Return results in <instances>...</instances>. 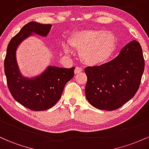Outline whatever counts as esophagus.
<instances>
[{"mask_svg": "<svg viewBox=\"0 0 149 149\" xmlns=\"http://www.w3.org/2000/svg\"><path fill=\"white\" fill-rule=\"evenodd\" d=\"M82 69L81 68H79V67H76V68H75L74 70V74H79V73H81V72H82Z\"/></svg>", "mask_w": 149, "mask_h": 149, "instance_id": "esophagus-1", "label": "esophagus"}]
</instances>
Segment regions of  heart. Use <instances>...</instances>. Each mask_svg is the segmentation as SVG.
I'll use <instances>...</instances> for the list:
<instances>
[{
  "label": "heart",
  "mask_w": 149,
  "mask_h": 149,
  "mask_svg": "<svg viewBox=\"0 0 149 149\" xmlns=\"http://www.w3.org/2000/svg\"><path fill=\"white\" fill-rule=\"evenodd\" d=\"M68 45L77 50L81 63L88 66H97L108 61L117 48V38L110 31L99 29H84L75 31L68 38ZM69 54V47L63 46Z\"/></svg>",
  "instance_id": "b5f03b06"
}]
</instances>
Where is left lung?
I'll return each instance as SVG.
<instances>
[{
    "label": "left lung",
    "mask_w": 149,
    "mask_h": 149,
    "mask_svg": "<svg viewBox=\"0 0 149 149\" xmlns=\"http://www.w3.org/2000/svg\"><path fill=\"white\" fill-rule=\"evenodd\" d=\"M143 70L141 47L138 41L133 40L111 61L85 68L86 99L97 109L108 111L118 109L136 93Z\"/></svg>",
    "instance_id": "8db88e82"
}]
</instances>
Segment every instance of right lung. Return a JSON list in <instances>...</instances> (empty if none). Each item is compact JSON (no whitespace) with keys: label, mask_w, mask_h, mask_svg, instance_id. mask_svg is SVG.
Returning <instances> with one entry per match:
<instances>
[{"label":"right lung","mask_w":149,"mask_h":149,"mask_svg":"<svg viewBox=\"0 0 149 149\" xmlns=\"http://www.w3.org/2000/svg\"><path fill=\"white\" fill-rule=\"evenodd\" d=\"M52 25L30 22L10 41L4 61L5 74L12 96L23 106L31 111H43L52 108L61 99L65 86L74 77L72 68L48 66L40 74L27 77L22 74L17 50L24 40L34 35L46 37Z\"/></svg>","instance_id":"1"}]
</instances>
